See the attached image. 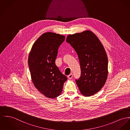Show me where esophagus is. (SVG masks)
<instances>
[{"label": "esophagus", "mask_w": 130, "mask_h": 130, "mask_svg": "<svg viewBox=\"0 0 130 130\" xmlns=\"http://www.w3.org/2000/svg\"><path fill=\"white\" fill-rule=\"evenodd\" d=\"M73 77V74H70V75H69L68 76V78H69V79H72V78Z\"/></svg>", "instance_id": "obj_1"}]
</instances>
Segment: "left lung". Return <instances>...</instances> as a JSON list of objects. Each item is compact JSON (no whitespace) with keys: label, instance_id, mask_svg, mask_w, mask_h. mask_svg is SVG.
Wrapping results in <instances>:
<instances>
[{"label":"left lung","instance_id":"left-lung-1","mask_svg":"<svg viewBox=\"0 0 130 130\" xmlns=\"http://www.w3.org/2000/svg\"><path fill=\"white\" fill-rule=\"evenodd\" d=\"M66 41L78 55L81 74L76 82L81 93L94 94L103 87L108 75V59L102 44L90 30L70 35Z\"/></svg>","mask_w":130,"mask_h":130}]
</instances>
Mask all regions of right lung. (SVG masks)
<instances>
[{
	"mask_svg": "<svg viewBox=\"0 0 130 130\" xmlns=\"http://www.w3.org/2000/svg\"><path fill=\"white\" fill-rule=\"evenodd\" d=\"M65 39L59 34H42L32 46L28 65L35 87L47 98H55L61 93L67 77L55 64L58 50Z\"/></svg>",
	"mask_w": 130,
	"mask_h": 130,
	"instance_id": "1",
	"label": "right lung"
}]
</instances>
